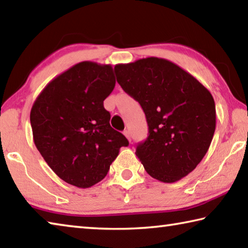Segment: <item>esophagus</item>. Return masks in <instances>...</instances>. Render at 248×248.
Here are the masks:
<instances>
[{
	"instance_id": "34e87169",
	"label": "esophagus",
	"mask_w": 248,
	"mask_h": 248,
	"mask_svg": "<svg viewBox=\"0 0 248 248\" xmlns=\"http://www.w3.org/2000/svg\"><path fill=\"white\" fill-rule=\"evenodd\" d=\"M124 134L125 137H127V139H128L129 141H131V133H130L129 130H124Z\"/></svg>"
}]
</instances>
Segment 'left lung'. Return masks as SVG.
Listing matches in <instances>:
<instances>
[{"label": "left lung", "instance_id": "8db88e82", "mask_svg": "<svg viewBox=\"0 0 248 248\" xmlns=\"http://www.w3.org/2000/svg\"><path fill=\"white\" fill-rule=\"evenodd\" d=\"M117 82L143 109L149 133L136 154L150 176L175 183L194 170L211 144L216 104L198 79L173 62L145 58L115 66Z\"/></svg>", "mask_w": 248, "mask_h": 248}]
</instances>
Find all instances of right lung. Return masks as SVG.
I'll return each instance as SVG.
<instances>
[{"label": "right lung", "mask_w": 248, "mask_h": 248, "mask_svg": "<svg viewBox=\"0 0 248 248\" xmlns=\"http://www.w3.org/2000/svg\"><path fill=\"white\" fill-rule=\"evenodd\" d=\"M116 84L111 65L84 61L53 78L32 105L36 148L65 183L89 188L107 175L129 142L110 127L104 100Z\"/></svg>", "instance_id": "obj_1"}]
</instances>
